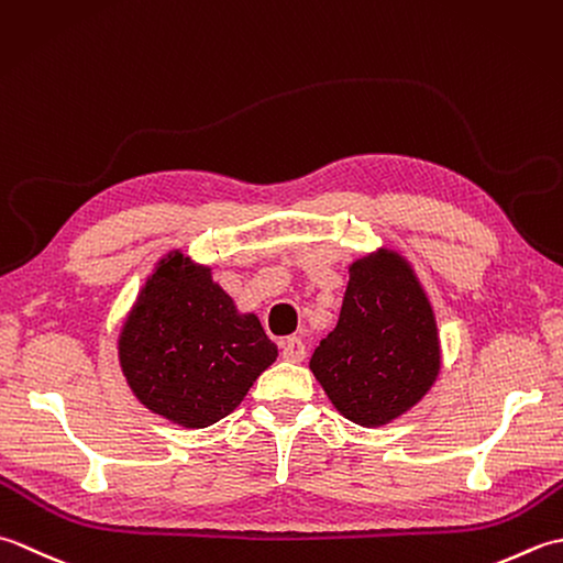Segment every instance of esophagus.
<instances>
[{"mask_svg": "<svg viewBox=\"0 0 563 563\" xmlns=\"http://www.w3.org/2000/svg\"><path fill=\"white\" fill-rule=\"evenodd\" d=\"M282 357L286 362H303L306 360V345L301 338H289L282 345Z\"/></svg>", "mask_w": 563, "mask_h": 563, "instance_id": "obj_1", "label": "esophagus"}]
</instances>
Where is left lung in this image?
Listing matches in <instances>:
<instances>
[{
	"mask_svg": "<svg viewBox=\"0 0 563 563\" xmlns=\"http://www.w3.org/2000/svg\"><path fill=\"white\" fill-rule=\"evenodd\" d=\"M311 369L357 426H386L428 394L440 372L438 325L404 257L382 250L354 262L340 320Z\"/></svg>",
	"mask_w": 563,
	"mask_h": 563,
	"instance_id": "left-lung-1",
	"label": "left lung"
}]
</instances>
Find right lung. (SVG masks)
<instances>
[{
	"mask_svg": "<svg viewBox=\"0 0 563 563\" xmlns=\"http://www.w3.org/2000/svg\"><path fill=\"white\" fill-rule=\"evenodd\" d=\"M125 382L145 408L185 428L233 412L277 360L257 316H240L209 267L175 252L133 306L119 338Z\"/></svg>",
	"mask_w": 563,
	"mask_h": 563,
	"instance_id": "1",
	"label": "right lung"
}]
</instances>
